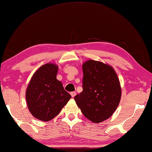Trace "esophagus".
I'll use <instances>...</instances> for the list:
<instances>
[{
    "instance_id": "1",
    "label": "esophagus",
    "mask_w": 152,
    "mask_h": 152,
    "mask_svg": "<svg viewBox=\"0 0 152 152\" xmlns=\"http://www.w3.org/2000/svg\"><path fill=\"white\" fill-rule=\"evenodd\" d=\"M70 95H71V96L72 98H74L75 96H76V93L75 91H72V92H71V93H70Z\"/></svg>"
}]
</instances>
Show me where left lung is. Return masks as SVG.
<instances>
[{
	"mask_svg": "<svg viewBox=\"0 0 152 152\" xmlns=\"http://www.w3.org/2000/svg\"><path fill=\"white\" fill-rule=\"evenodd\" d=\"M82 70L83 91L75 96V100L88 119L100 123L111 117L119 105V79L111 66L96 61L85 62Z\"/></svg>",
	"mask_w": 152,
	"mask_h": 152,
	"instance_id": "left-lung-1",
	"label": "left lung"
}]
</instances>
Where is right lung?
<instances>
[{"label": "right lung", "instance_id": "obj_1", "mask_svg": "<svg viewBox=\"0 0 152 152\" xmlns=\"http://www.w3.org/2000/svg\"><path fill=\"white\" fill-rule=\"evenodd\" d=\"M57 72L56 65H43L33 75L27 87V105L37 119L48 121L54 119L71 98L56 79Z\"/></svg>", "mask_w": 152, "mask_h": 152}]
</instances>
